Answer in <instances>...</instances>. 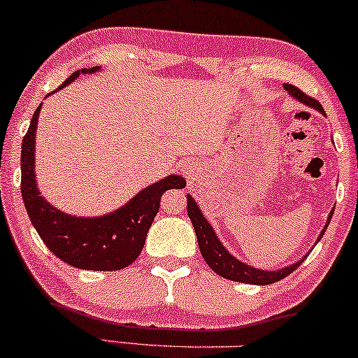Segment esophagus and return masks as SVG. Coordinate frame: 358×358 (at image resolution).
I'll use <instances>...</instances> for the list:
<instances>
[{
  "instance_id": "34e87169",
  "label": "esophagus",
  "mask_w": 358,
  "mask_h": 358,
  "mask_svg": "<svg viewBox=\"0 0 358 358\" xmlns=\"http://www.w3.org/2000/svg\"><path fill=\"white\" fill-rule=\"evenodd\" d=\"M187 170H188V168H187Z\"/></svg>"
}]
</instances>
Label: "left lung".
I'll return each instance as SVG.
<instances>
[{"label": "left lung", "mask_w": 358, "mask_h": 358, "mask_svg": "<svg viewBox=\"0 0 358 358\" xmlns=\"http://www.w3.org/2000/svg\"><path fill=\"white\" fill-rule=\"evenodd\" d=\"M285 89L289 92V96H293L294 99L301 102V104L310 106V108H313L316 110H320L322 114H324L322 104H320L318 101H315L313 97L306 96L303 90H299L298 87H294V85L291 84H285ZM187 212L193 224V229H195L196 241H199L200 252H202L205 262H207V264L210 266L219 276L225 279H231V281H237V282H248V285H271V282H276L279 279L286 278L287 274L293 273V271L296 269L306 257L305 256L301 261L294 262V264L286 266V268L278 269V271L256 269L252 268V266H248L244 264V262H241L239 259L234 257L232 254L222 245V242L219 237H217V234L213 232V227L208 224L207 219L203 217V213L200 212L199 205H196V202L190 195H187ZM331 215H334V210H331L330 215H328L327 225H324L323 231L320 232L318 241L322 239L324 231H327L328 224H330L331 220Z\"/></svg>", "instance_id": "1"}]
</instances>
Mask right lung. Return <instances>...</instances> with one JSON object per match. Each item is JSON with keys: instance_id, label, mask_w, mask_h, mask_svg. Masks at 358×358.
<instances>
[{"instance_id": "obj_1", "label": "right lung", "mask_w": 358, "mask_h": 358, "mask_svg": "<svg viewBox=\"0 0 358 358\" xmlns=\"http://www.w3.org/2000/svg\"><path fill=\"white\" fill-rule=\"evenodd\" d=\"M99 67L73 72L60 87L80 73H92ZM50 92V94H53ZM42 104L34 113L22 146V196L31 224L43 244L67 264L87 271H119L134 262L145 245L146 234L159 210L162 195L170 188H183V176L162 178L113 213L101 217H76L64 213L40 196L35 180V134Z\"/></svg>"}]
</instances>
